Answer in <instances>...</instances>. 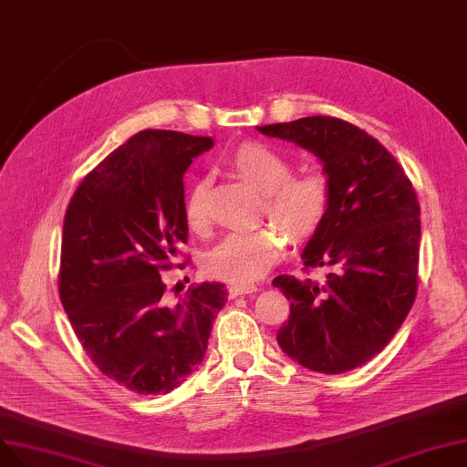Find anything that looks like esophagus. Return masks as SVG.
I'll return each instance as SVG.
<instances>
[{
	"label": "esophagus",
	"mask_w": 467,
	"mask_h": 467,
	"mask_svg": "<svg viewBox=\"0 0 467 467\" xmlns=\"http://www.w3.org/2000/svg\"><path fill=\"white\" fill-rule=\"evenodd\" d=\"M252 292H257V286H255V285H233V286L229 288L231 298L243 296V295H252Z\"/></svg>",
	"instance_id": "esophagus-1"
}]
</instances>
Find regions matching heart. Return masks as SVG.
<instances>
[{
	"instance_id": "obj_1",
	"label": "heart",
	"mask_w": 467,
	"mask_h": 467,
	"mask_svg": "<svg viewBox=\"0 0 467 467\" xmlns=\"http://www.w3.org/2000/svg\"><path fill=\"white\" fill-rule=\"evenodd\" d=\"M227 165L262 192V215L292 238L306 240L319 227L329 210L331 190L321 172L292 177V163L283 153L260 142H244L227 155ZM184 217L192 229H203L205 181L196 179L184 196ZM285 254V238L275 227L231 233L207 254L203 267L215 279L250 285L260 281Z\"/></svg>"
}]
</instances>
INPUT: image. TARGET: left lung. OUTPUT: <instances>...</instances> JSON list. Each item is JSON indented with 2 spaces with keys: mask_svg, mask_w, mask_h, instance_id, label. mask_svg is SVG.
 <instances>
[{
  "mask_svg": "<svg viewBox=\"0 0 467 467\" xmlns=\"http://www.w3.org/2000/svg\"><path fill=\"white\" fill-rule=\"evenodd\" d=\"M257 130L316 153L331 190L329 210L302 252L304 271L329 275L323 283L273 279L290 300L279 347L317 373L356 369L387 347L416 300V190L392 153L348 120L316 115Z\"/></svg>",
  "mask_w": 467,
  "mask_h": 467,
  "instance_id": "1",
  "label": "left lung"
}]
</instances>
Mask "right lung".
<instances>
[{
    "instance_id": "1",
    "label": "right lung",
    "mask_w": 467,
    "mask_h": 467,
    "mask_svg": "<svg viewBox=\"0 0 467 467\" xmlns=\"http://www.w3.org/2000/svg\"><path fill=\"white\" fill-rule=\"evenodd\" d=\"M210 136L142 130L84 177L63 221L59 298L96 368L136 394H167L192 375L227 302L202 283L179 302L161 271L188 240L186 169Z\"/></svg>"
}]
</instances>
